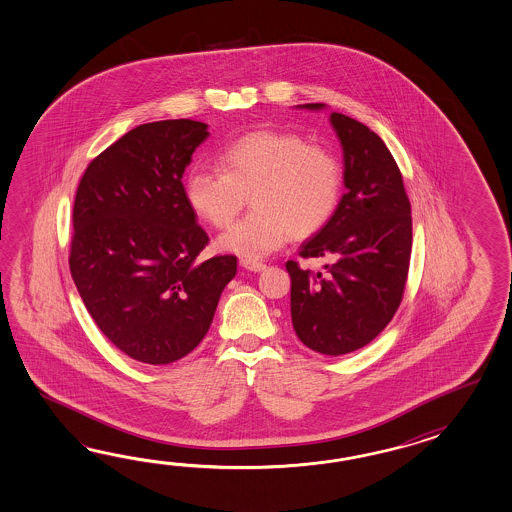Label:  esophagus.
I'll list each match as a JSON object with an SVG mask.
<instances>
[{"label":"esophagus","mask_w":512,"mask_h":512,"mask_svg":"<svg viewBox=\"0 0 512 512\" xmlns=\"http://www.w3.org/2000/svg\"><path fill=\"white\" fill-rule=\"evenodd\" d=\"M240 266H242V268H246V270H248V272H262V270H264V268H266V264H262V262H259V261H251V259H242V261H240Z\"/></svg>","instance_id":"obj_1"}]
</instances>
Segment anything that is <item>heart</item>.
<instances>
[{
    "label": "heart",
    "mask_w": 512,
    "mask_h": 512,
    "mask_svg": "<svg viewBox=\"0 0 512 512\" xmlns=\"http://www.w3.org/2000/svg\"><path fill=\"white\" fill-rule=\"evenodd\" d=\"M224 171L194 165L185 178V198L196 215L228 228L251 196L253 211L218 244L244 259H261L294 235L325 226L343 191L340 159L327 147L294 132L259 130L222 150Z\"/></svg>",
    "instance_id": "obj_1"
}]
</instances>
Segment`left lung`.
Returning a JSON list of instances; mask_svg holds the SVG:
<instances>
[{
  "mask_svg": "<svg viewBox=\"0 0 512 512\" xmlns=\"http://www.w3.org/2000/svg\"><path fill=\"white\" fill-rule=\"evenodd\" d=\"M325 104H301L321 110ZM343 148L345 194L299 255L329 257L325 272L286 262L297 338L329 356L353 353L386 329L402 301L411 257V205L397 161L371 128L330 114Z\"/></svg>",
  "mask_w": 512,
  "mask_h": 512,
  "instance_id": "8db88e82",
  "label": "left lung"
}]
</instances>
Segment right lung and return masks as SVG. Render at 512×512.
<instances>
[{
    "label": "right lung",
    "mask_w": 512,
    "mask_h": 512,
    "mask_svg": "<svg viewBox=\"0 0 512 512\" xmlns=\"http://www.w3.org/2000/svg\"><path fill=\"white\" fill-rule=\"evenodd\" d=\"M207 125H139L91 161L73 205L69 270L104 336L126 356L167 365L204 340L235 255L196 261L209 237L182 178Z\"/></svg>",
    "instance_id": "1"
}]
</instances>
